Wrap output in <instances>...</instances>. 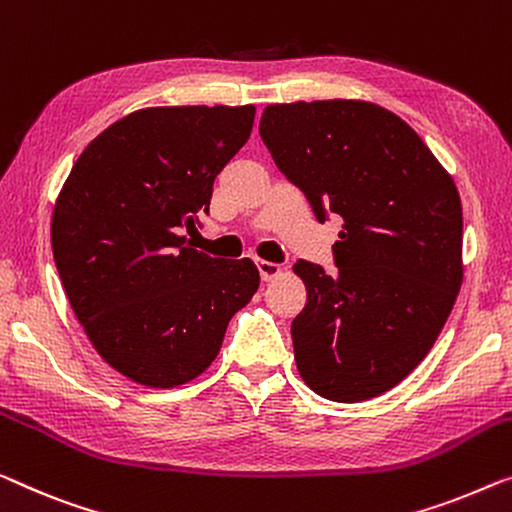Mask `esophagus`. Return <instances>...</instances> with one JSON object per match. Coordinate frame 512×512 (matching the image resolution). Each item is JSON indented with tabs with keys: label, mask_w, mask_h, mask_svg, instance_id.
Listing matches in <instances>:
<instances>
[{
	"label": "esophagus",
	"mask_w": 512,
	"mask_h": 512,
	"mask_svg": "<svg viewBox=\"0 0 512 512\" xmlns=\"http://www.w3.org/2000/svg\"><path fill=\"white\" fill-rule=\"evenodd\" d=\"M257 269H259V276L262 280H273L282 271L280 264H273V262H266V259H259L257 262Z\"/></svg>",
	"instance_id": "esophagus-1"
}]
</instances>
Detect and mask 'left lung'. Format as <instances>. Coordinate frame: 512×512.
Masks as SVG:
<instances>
[{
	"instance_id": "8db88e82",
	"label": "left lung",
	"mask_w": 512,
	"mask_h": 512,
	"mask_svg": "<svg viewBox=\"0 0 512 512\" xmlns=\"http://www.w3.org/2000/svg\"><path fill=\"white\" fill-rule=\"evenodd\" d=\"M259 135L319 223L345 220L338 269L294 264L308 292L296 368L326 400L377 398L423 361L460 292L455 181L407 121L368 101L266 105Z\"/></svg>"
}]
</instances>
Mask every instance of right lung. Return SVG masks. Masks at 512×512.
<instances>
[{
  "mask_svg": "<svg viewBox=\"0 0 512 512\" xmlns=\"http://www.w3.org/2000/svg\"><path fill=\"white\" fill-rule=\"evenodd\" d=\"M253 121L255 105L137 110L89 142L57 197L50 236L68 303L103 361L137 384L202 375L257 292L248 257L186 239Z\"/></svg>",
  "mask_w": 512,
  "mask_h": 512,
  "instance_id": "1",
  "label": "right lung"
}]
</instances>
